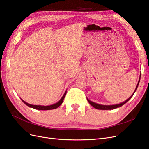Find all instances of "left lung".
Segmentation results:
<instances>
[{
    "mask_svg": "<svg viewBox=\"0 0 149 149\" xmlns=\"http://www.w3.org/2000/svg\"><path fill=\"white\" fill-rule=\"evenodd\" d=\"M140 76H141V74H140V75L139 81H138V84H137V85H136V87L135 89H134V91L133 92V95H131L128 99H127V100H126V101H124V102H122V103H119V104H116V105H100V104H98V103H95V102H92V101H90V100H89L87 98L88 101V102L89 103V104H90L91 106H93V107H95V109H98V110H113V109H116V108H118V107H121V106H123V105L125 104V103H126L127 102H128L129 100H130L131 98H132V96H133L134 93H135V91H136L137 88H138V84H139V82H140Z\"/></svg>",
    "mask_w": 149,
    "mask_h": 149,
    "instance_id": "left-lung-1",
    "label": "left lung"
}]
</instances>
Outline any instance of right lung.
Masks as SVG:
<instances>
[{"mask_svg": "<svg viewBox=\"0 0 149 149\" xmlns=\"http://www.w3.org/2000/svg\"><path fill=\"white\" fill-rule=\"evenodd\" d=\"M67 94V91L65 92L64 95H63V96H62L61 98L59 100V101L54 103V104H53V105H47V106H44V105H31V104H29V103H26V102L24 101V100H23L22 99H21L22 100V102L25 103V105H26L27 106H29V107H31V108H33L34 109H37V110H52V109H55L58 108V107L59 106H60L61 105V103H63V100L65 97V95H66Z\"/></svg>", "mask_w": 149, "mask_h": 149, "instance_id": "add662e5", "label": "right lung"}]
</instances>
